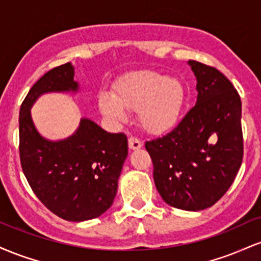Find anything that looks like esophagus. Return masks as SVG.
I'll list each match as a JSON object with an SVG mask.
<instances>
[{
	"instance_id": "esophagus-1",
	"label": "esophagus",
	"mask_w": 261,
	"mask_h": 261,
	"mask_svg": "<svg viewBox=\"0 0 261 261\" xmlns=\"http://www.w3.org/2000/svg\"><path fill=\"white\" fill-rule=\"evenodd\" d=\"M141 147H142V142L139 139H136V137H130L128 139V148L135 151V149H139Z\"/></svg>"
}]
</instances>
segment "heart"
I'll return each instance as SVG.
<instances>
[{
  "label": "heart",
  "mask_w": 261,
  "mask_h": 261,
  "mask_svg": "<svg viewBox=\"0 0 261 261\" xmlns=\"http://www.w3.org/2000/svg\"><path fill=\"white\" fill-rule=\"evenodd\" d=\"M184 100L185 89L178 79L145 71L119 81L114 95L100 93L98 106L100 113L116 124L126 121V110L137 112L141 126L158 134L175 124Z\"/></svg>",
  "instance_id": "heart-1"
}]
</instances>
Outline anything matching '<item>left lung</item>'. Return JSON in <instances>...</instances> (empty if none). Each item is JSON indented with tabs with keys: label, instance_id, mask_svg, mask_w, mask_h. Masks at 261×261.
<instances>
[{
	"label": "left lung",
	"instance_id": "8db88e82",
	"mask_svg": "<svg viewBox=\"0 0 261 261\" xmlns=\"http://www.w3.org/2000/svg\"><path fill=\"white\" fill-rule=\"evenodd\" d=\"M196 103L175 128L147 141L158 193L168 205L200 211L228 190L243 160L242 101L227 77L189 60Z\"/></svg>",
	"mask_w": 261,
	"mask_h": 261
}]
</instances>
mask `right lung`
<instances>
[{
  "instance_id": "right-lung-1",
  "label": "right lung",
  "mask_w": 261,
  "mask_h": 261,
  "mask_svg": "<svg viewBox=\"0 0 261 261\" xmlns=\"http://www.w3.org/2000/svg\"><path fill=\"white\" fill-rule=\"evenodd\" d=\"M71 62L53 68L32 87L19 112V154L27 180L56 216L83 222L113 205L127 157L124 134H109L88 118L62 140H49L35 127L32 107L46 93H79Z\"/></svg>"
}]
</instances>
